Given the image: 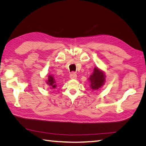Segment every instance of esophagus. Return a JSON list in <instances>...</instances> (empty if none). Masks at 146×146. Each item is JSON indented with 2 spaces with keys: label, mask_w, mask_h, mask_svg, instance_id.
Returning <instances> with one entry per match:
<instances>
[{
  "label": "esophagus",
  "mask_w": 146,
  "mask_h": 146,
  "mask_svg": "<svg viewBox=\"0 0 146 146\" xmlns=\"http://www.w3.org/2000/svg\"><path fill=\"white\" fill-rule=\"evenodd\" d=\"M69 77H70V78H71V79H76L77 76V74L76 73H75V72H72L71 74H70Z\"/></svg>",
  "instance_id": "34e87169"
}]
</instances>
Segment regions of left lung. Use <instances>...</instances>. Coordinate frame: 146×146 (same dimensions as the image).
Listing matches in <instances>:
<instances>
[{
  "instance_id": "obj_1",
  "label": "left lung",
  "mask_w": 146,
  "mask_h": 146,
  "mask_svg": "<svg viewBox=\"0 0 146 146\" xmlns=\"http://www.w3.org/2000/svg\"><path fill=\"white\" fill-rule=\"evenodd\" d=\"M90 86L92 91L99 90L106 82V75L103 70L95 67L92 74L88 78Z\"/></svg>"
}]
</instances>
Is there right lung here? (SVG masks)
I'll return each instance as SVG.
<instances>
[{"mask_svg": "<svg viewBox=\"0 0 146 146\" xmlns=\"http://www.w3.org/2000/svg\"><path fill=\"white\" fill-rule=\"evenodd\" d=\"M46 83L51 90L55 89L57 86V85H56V82L54 77V76H52L51 74L48 76L47 80H46Z\"/></svg>", "mask_w": 146, "mask_h": 146, "instance_id": "obj_1", "label": "right lung"}]
</instances>
